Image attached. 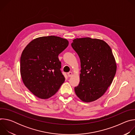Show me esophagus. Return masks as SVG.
Masks as SVG:
<instances>
[{"label":"esophagus","mask_w":135,"mask_h":135,"mask_svg":"<svg viewBox=\"0 0 135 135\" xmlns=\"http://www.w3.org/2000/svg\"><path fill=\"white\" fill-rule=\"evenodd\" d=\"M67 75H68V76L69 77V78H70V77H71L73 75V73L71 71H70L67 73Z\"/></svg>","instance_id":"obj_1"}]
</instances>
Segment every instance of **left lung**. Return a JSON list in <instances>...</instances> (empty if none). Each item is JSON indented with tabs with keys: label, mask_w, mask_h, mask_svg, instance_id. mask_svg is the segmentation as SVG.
Wrapping results in <instances>:
<instances>
[{
	"label": "left lung",
	"mask_w": 135,
	"mask_h": 135,
	"mask_svg": "<svg viewBox=\"0 0 135 135\" xmlns=\"http://www.w3.org/2000/svg\"><path fill=\"white\" fill-rule=\"evenodd\" d=\"M71 45L80 57L81 68L75 93L83 102H94L106 92L116 74L112 50L104 41L90 37L76 38Z\"/></svg>",
	"instance_id": "8db88e82"
}]
</instances>
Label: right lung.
Returning a JSON list of instances; mask_svg holds the SVG:
<instances>
[{"label": "right lung", "instance_id": "1", "mask_svg": "<svg viewBox=\"0 0 135 135\" xmlns=\"http://www.w3.org/2000/svg\"><path fill=\"white\" fill-rule=\"evenodd\" d=\"M68 44L67 40L60 37L43 36L31 41L23 50L20 59L22 80L38 98L51 97L65 82L58 55Z\"/></svg>", "mask_w": 135, "mask_h": 135}]
</instances>
